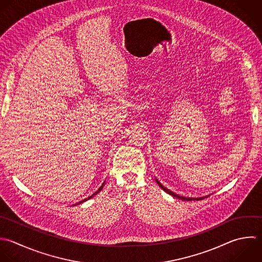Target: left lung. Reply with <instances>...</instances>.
Masks as SVG:
<instances>
[{"label":"left lung","mask_w":262,"mask_h":262,"mask_svg":"<svg viewBox=\"0 0 262 262\" xmlns=\"http://www.w3.org/2000/svg\"><path fill=\"white\" fill-rule=\"evenodd\" d=\"M157 182H158V184H159V186L162 188V189H164L167 193H169V194H171V195H173V196H175V198H177V199H180V200H182V201H192V200H196V201H200V200H203L204 198H195V199H193V198H184V196H180V195H178V194H176V193H174V192H172L171 190H169V189H167L165 186H163L158 180H157Z\"/></svg>","instance_id":"left-lung-1"}]
</instances>
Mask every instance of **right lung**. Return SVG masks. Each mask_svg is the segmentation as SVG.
<instances>
[{
    "label": "right lung",
    "instance_id": "add662e5",
    "mask_svg": "<svg viewBox=\"0 0 262 262\" xmlns=\"http://www.w3.org/2000/svg\"><path fill=\"white\" fill-rule=\"evenodd\" d=\"M103 185H104V182H103V184H102V185H101V186H100V187H99V188H98V190H97V191H95V192H94V193H93V194H92V195H91V196H89V198H88V199H85V200H83V201H81V202H79V203H78V204H81V203H84V202H85V201H87V200H89V199H91V198H92V196H94V195H95V194H97V193H98V192H99V191H100V190H101V189H102V187H103Z\"/></svg>",
    "mask_w": 262,
    "mask_h": 262
}]
</instances>
